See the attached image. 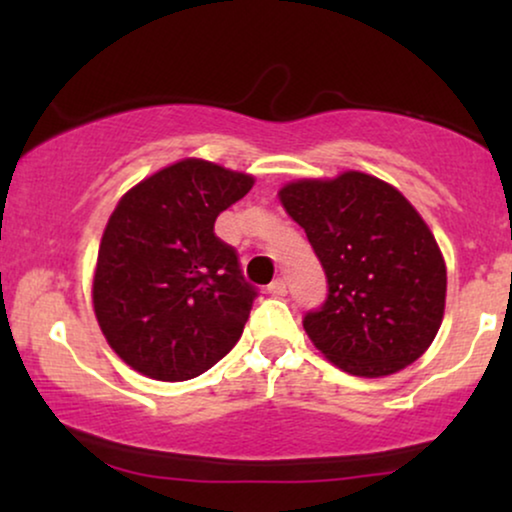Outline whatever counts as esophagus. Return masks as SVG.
<instances>
[{"instance_id": "34e87169", "label": "esophagus", "mask_w": 512, "mask_h": 512, "mask_svg": "<svg viewBox=\"0 0 512 512\" xmlns=\"http://www.w3.org/2000/svg\"><path fill=\"white\" fill-rule=\"evenodd\" d=\"M270 293V296H275V298H282V296H286V282L282 277L279 279H275V282H270L268 284V289H265Z\"/></svg>"}]
</instances>
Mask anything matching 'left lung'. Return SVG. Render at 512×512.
<instances>
[{"mask_svg": "<svg viewBox=\"0 0 512 512\" xmlns=\"http://www.w3.org/2000/svg\"><path fill=\"white\" fill-rule=\"evenodd\" d=\"M279 200L326 272L324 305L303 319L314 347L359 377L417 361L436 338L447 291L443 254L417 209L363 172L293 181Z\"/></svg>", "mask_w": 512, "mask_h": 512, "instance_id": "left-lung-1", "label": "left lung"}]
</instances>
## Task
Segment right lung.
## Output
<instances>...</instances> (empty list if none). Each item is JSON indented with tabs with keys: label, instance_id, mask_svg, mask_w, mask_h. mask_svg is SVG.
I'll return each mask as SVG.
<instances>
[{
	"label": "right lung",
	"instance_id": "1",
	"mask_svg": "<svg viewBox=\"0 0 512 512\" xmlns=\"http://www.w3.org/2000/svg\"><path fill=\"white\" fill-rule=\"evenodd\" d=\"M254 177L186 158L139 181L104 228L95 317L111 349L153 380L181 382L221 361L258 296L214 221Z\"/></svg>",
	"mask_w": 512,
	"mask_h": 512
}]
</instances>
